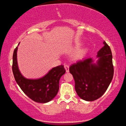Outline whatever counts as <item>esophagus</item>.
Wrapping results in <instances>:
<instances>
[{"instance_id":"esophagus-1","label":"esophagus","mask_w":126,"mask_h":126,"mask_svg":"<svg viewBox=\"0 0 126 126\" xmlns=\"http://www.w3.org/2000/svg\"><path fill=\"white\" fill-rule=\"evenodd\" d=\"M64 69L65 70H66V72H67L68 73V72H69V67L68 65H64Z\"/></svg>"}]
</instances>
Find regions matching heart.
Instances as JSON below:
<instances>
[{
	"instance_id": "1",
	"label": "heart",
	"mask_w": 126,
	"mask_h": 126,
	"mask_svg": "<svg viewBox=\"0 0 126 126\" xmlns=\"http://www.w3.org/2000/svg\"><path fill=\"white\" fill-rule=\"evenodd\" d=\"M78 47V45H76V47ZM86 47H82L81 48H79V49H78V50L76 51V53H75V57H77V58H79V57H81L85 54L86 51Z\"/></svg>"
}]
</instances>
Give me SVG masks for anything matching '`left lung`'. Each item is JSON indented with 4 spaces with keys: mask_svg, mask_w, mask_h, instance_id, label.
I'll return each mask as SVG.
<instances>
[{
    "mask_svg": "<svg viewBox=\"0 0 126 126\" xmlns=\"http://www.w3.org/2000/svg\"><path fill=\"white\" fill-rule=\"evenodd\" d=\"M103 43L104 46L96 56V63H94L92 58L85 59L72 64L69 68L74 78L76 93L83 100L93 101L100 98L113 78L112 53L105 41Z\"/></svg>",
    "mask_w": 126,
    "mask_h": 126,
    "instance_id": "obj_1",
    "label": "left lung"
}]
</instances>
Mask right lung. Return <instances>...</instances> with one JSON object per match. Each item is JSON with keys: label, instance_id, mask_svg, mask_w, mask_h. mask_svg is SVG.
Instances as JSON below:
<instances>
[{"label": "right lung", "instance_id": "add662e5", "mask_svg": "<svg viewBox=\"0 0 126 126\" xmlns=\"http://www.w3.org/2000/svg\"><path fill=\"white\" fill-rule=\"evenodd\" d=\"M17 50L18 47H16L13 54L12 72L16 82L22 91L35 102L46 103L52 100L59 91L60 78L66 72L64 66L60 65L53 67L47 74L40 79H27L19 70Z\"/></svg>", "mask_w": 126, "mask_h": 126}]
</instances>
